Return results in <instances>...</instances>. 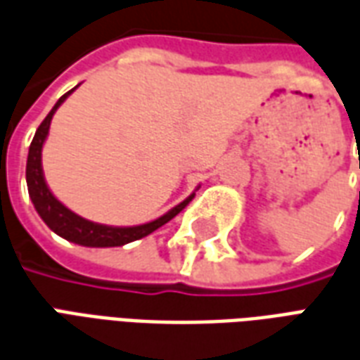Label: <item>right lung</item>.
I'll return each instance as SVG.
<instances>
[{
    "instance_id": "right-lung-1",
    "label": "right lung",
    "mask_w": 360,
    "mask_h": 360,
    "mask_svg": "<svg viewBox=\"0 0 360 360\" xmlns=\"http://www.w3.org/2000/svg\"><path fill=\"white\" fill-rule=\"evenodd\" d=\"M75 90H77V86L73 90H69L67 94L61 96L58 103L51 108L50 113L40 123V127L36 129V134L32 142H30L27 158L28 195H30V200L34 204L38 216L44 219V224L50 227L53 233H58L59 237H63L69 243L81 245V247H96V249H103V247H123L127 243H133L136 239L146 237L152 231H156L158 227H162L169 219L175 218L193 200L195 193L188 195L177 206H173L172 210L165 212L164 216L152 219V221H146V224H141V226H105V224H96V221H90V219L75 214L73 210H69L65 204L53 196V193L48 187V183H46L42 169V148L44 142L48 139V134H50V125L51 119H53V113L69 98V94H73Z\"/></svg>"
}]
</instances>
